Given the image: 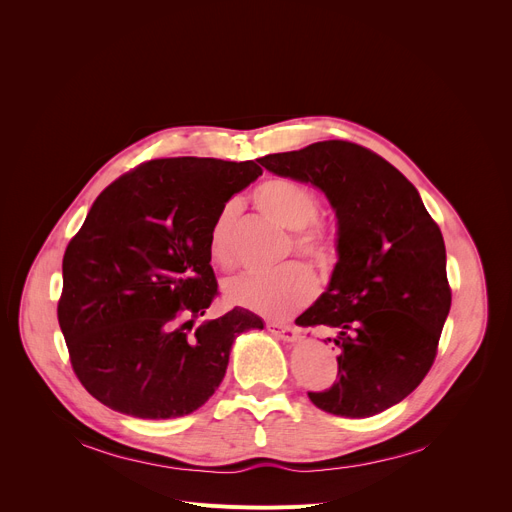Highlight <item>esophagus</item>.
I'll return each instance as SVG.
<instances>
[{"mask_svg":"<svg viewBox=\"0 0 512 512\" xmlns=\"http://www.w3.org/2000/svg\"><path fill=\"white\" fill-rule=\"evenodd\" d=\"M267 332H272L276 338L284 340V342H294L299 338V330L294 328L292 324H280V321H267L265 324Z\"/></svg>","mask_w":512,"mask_h":512,"instance_id":"esophagus-1","label":"esophagus"}]
</instances>
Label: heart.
I'll return each instance as SVG.
<instances>
[{"mask_svg":"<svg viewBox=\"0 0 512 512\" xmlns=\"http://www.w3.org/2000/svg\"><path fill=\"white\" fill-rule=\"evenodd\" d=\"M255 209L270 222L290 232L288 253H297L313 263L317 270L330 272L336 263V236L321 220L319 197L307 184L272 176L253 191ZM238 207L226 203L209 230V255L215 263L234 261V224ZM317 292V280L303 263H286L270 274H242L230 278L224 297L230 305L253 311L263 317H284L307 305Z\"/></svg>","mask_w":512,"mask_h":512,"instance_id":"obj_1","label":"heart"}]
</instances>
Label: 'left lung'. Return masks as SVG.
Segmentation results:
<instances>
[{
    "instance_id": "8db88e82",
    "label": "left lung",
    "mask_w": 512,
    "mask_h": 512,
    "mask_svg": "<svg viewBox=\"0 0 512 512\" xmlns=\"http://www.w3.org/2000/svg\"><path fill=\"white\" fill-rule=\"evenodd\" d=\"M278 176L311 182L338 218V263L328 290L297 317L326 326L338 346L336 382L307 392L340 417L378 415L407 398L432 369L452 292L444 238L417 188L378 153L321 141L259 157Z\"/></svg>"
}]
</instances>
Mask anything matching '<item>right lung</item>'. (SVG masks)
Wrapping results in <instances>:
<instances>
[{
  "label": "right lung",
  "instance_id": "right-lung-1",
  "mask_svg": "<svg viewBox=\"0 0 512 512\" xmlns=\"http://www.w3.org/2000/svg\"><path fill=\"white\" fill-rule=\"evenodd\" d=\"M261 172L253 159H151L93 203L64 253L58 321L78 382L105 407L191 415L222 384L236 336L263 328L242 307L195 328L218 294L211 224Z\"/></svg>",
  "mask_w": 512,
  "mask_h": 512
}]
</instances>
